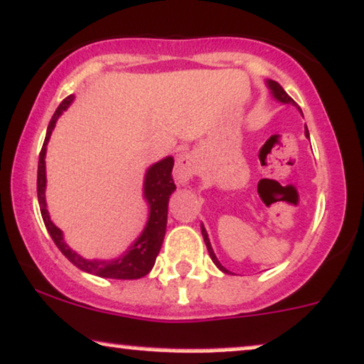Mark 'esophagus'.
I'll list each match as a JSON object with an SVG mask.
<instances>
[{"instance_id": "34e87169", "label": "esophagus", "mask_w": 364, "mask_h": 364, "mask_svg": "<svg viewBox=\"0 0 364 364\" xmlns=\"http://www.w3.org/2000/svg\"><path fill=\"white\" fill-rule=\"evenodd\" d=\"M198 172V156L194 153H183L177 158L173 168V177L175 182L178 186H187L192 177Z\"/></svg>"}]
</instances>
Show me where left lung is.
Segmentation results:
<instances>
[{"label": "left lung", "mask_w": 364, "mask_h": 364, "mask_svg": "<svg viewBox=\"0 0 364 364\" xmlns=\"http://www.w3.org/2000/svg\"><path fill=\"white\" fill-rule=\"evenodd\" d=\"M266 85H267V88L271 90V95H272V98H274V100L281 102V104H284V105H296V104H294V100H293V98L289 97L288 93L284 92L283 87H281V85L277 83V81L266 80ZM301 115H303V114H301ZM305 136H306V138H310V134H309V129H306V126H305ZM200 232H203V238H204V243H206V247H208L209 257H211L213 262H215V266H216L218 269H220V271H223L225 274H230V271H228V269L221 266V262H220V260H218L216 254H215V250H213V247H211V242H209V237H208V232H206V228H204V225H203V223H200Z\"/></svg>", "instance_id": "1"}]
</instances>
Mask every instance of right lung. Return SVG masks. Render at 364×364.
Segmentation results:
<instances>
[{"label": "right lung", "instance_id": "add662e5", "mask_svg": "<svg viewBox=\"0 0 364 364\" xmlns=\"http://www.w3.org/2000/svg\"><path fill=\"white\" fill-rule=\"evenodd\" d=\"M75 100V95L64 98L61 105L55 109V112L50 119L49 126H47L44 146L38 155V168H37V198L41 204V215L44 220V225L49 232L58 249L63 252L64 257L75 264L76 267L81 269L88 274L98 277H109V279H139V277L146 276L155 266V260L158 252L164 243L165 232H166V216H168V199L172 192L177 189L172 178L173 168V158L165 156L164 160L156 161L151 166H148L146 173H144L143 182V199L148 204V221L144 225L143 232L139 237L127 247L126 252H122L119 257L115 259H87L80 255L78 252L73 250L66 242H64L63 230L50 220L49 211H47L46 203V187H47V175H46V153L47 143H49L50 134H53L55 122H58L59 115L68 109Z\"/></svg>", "mask_w": 364, "mask_h": 364}]
</instances>
